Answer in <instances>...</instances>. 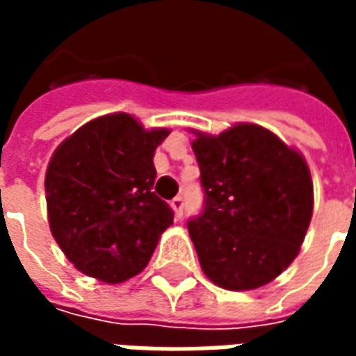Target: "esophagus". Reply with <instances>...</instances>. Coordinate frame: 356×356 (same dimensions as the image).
I'll return each mask as SVG.
<instances>
[{
    "label": "esophagus",
    "instance_id": "obj_1",
    "mask_svg": "<svg viewBox=\"0 0 356 356\" xmlns=\"http://www.w3.org/2000/svg\"><path fill=\"white\" fill-rule=\"evenodd\" d=\"M171 208H173V211H175V217L181 219V217H183V208H185V202H183V198H181V196H175V198L171 200Z\"/></svg>",
    "mask_w": 356,
    "mask_h": 356
}]
</instances>
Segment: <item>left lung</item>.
Segmentation results:
<instances>
[{
	"instance_id": "obj_1",
	"label": "left lung",
	"mask_w": 356,
	"mask_h": 356,
	"mask_svg": "<svg viewBox=\"0 0 356 356\" xmlns=\"http://www.w3.org/2000/svg\"><path fill=\"white\" fill-rule=\"evenodd\" d=\"M204 208L188 219L202 270L225 290H255L288 267L313 216L305 160L275 133L238 124L221 135L196 131Z\"/></svg>"
}]
</instances>
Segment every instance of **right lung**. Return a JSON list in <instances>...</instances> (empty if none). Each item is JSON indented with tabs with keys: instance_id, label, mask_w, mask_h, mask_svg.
<instances>
[{
	"instance_id": "1",
	"label": "right lung",
	"mask_w": 356,
	"mask_h": 356,
	"mask_svg": "<svg viewBox=\"0 0 356 356\" xmlns=\"http://www.w3.org/2000/svg\"><path fill=\"white\" fill-rule=\"evenodd\" d=\"M168 135L147 131L129 114H108L55 150L45 173L49 227L78 270L118 284L147 267L173 223V209L154 193L152 162Z\"/></svg>"
}]
</instances>
